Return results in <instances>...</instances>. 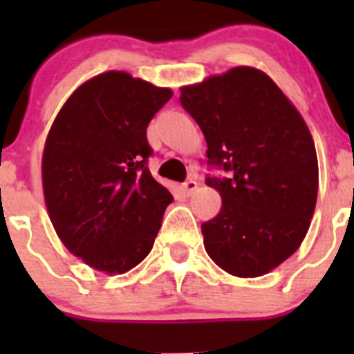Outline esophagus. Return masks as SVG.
<instances>
[{
    "label": "esophagus",
    "instance_id": "34e87169",
    "mask_svg": "<svg viewBox=\"0 0 354 354\" xmlns=\"http://www.w3.org/2000/svg\"><path fill=\"white\" fill-rule=\"evenodd\" d=\"M197 187H198V185H197V181H194V180H188L187 183H183V187H181V190H183L185 194H187V195H192V194H194L195 190H197Z\"/></svg>",
    "mask_w": 354,
    "mask_h": 354
}]
</instances>
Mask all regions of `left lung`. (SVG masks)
<instances>
[{"instance_id": "8db88e82", "label": "left lung", "mask_w": 354, "mask_h": 354, "mask_svg": "<svg viewBox=\"0 0 354 354\" xmlns=\"http://www.w3.org/2000/svg\"><path fill=\"white\" fill-rule=\"evenodd\" d=\"M181 106L230 178H207L223 205L202 224L203 246L227 274L259 277L305 240L319 192V160L305 120L276 82L253 66L180 88Z\"/></svg>"}]
</instances>
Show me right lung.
Segmentation results:
<instances>
[{
    "mask_svg": "<svg viewBox=\"0 0 354 354\" xmlns=\"http://www.w3.org/2000/svg\"><path fill=\"white\" fill-rule=\"evenodd\" d=\"M173 97L167 87L104 71L59 109L42 152V190L62 243L116 276L151 253L173 195L152 178L147 127Z\"/></svg>",
    "mask_w": 354,
    "mask_h": 354,
    "instance_id": "right-lung-1",
    "label": "right lung"
}]
</instances>
